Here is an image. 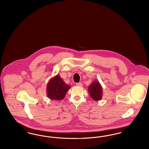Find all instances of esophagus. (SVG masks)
<instances>
[{
    "mask_svg": "<svg viewBox=\"0 0 149 149\" xmlns=\"http://www.w3.org/2000/svg\"><path fill=\"white\" fill-rule=\"evenodd\" d=\"M76 85H77L78 86H83L82 83H78L76 84Z\"/></svg>",
    "mask_w": 149,
    "mask_h": 149,
    "instance_id": "1",
    "label": "esophagus"
}]
</instances>
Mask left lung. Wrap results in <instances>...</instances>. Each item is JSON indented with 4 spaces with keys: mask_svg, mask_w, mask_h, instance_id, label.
I'll list each match as a JSON object with an SVG mask.
<instances>
[{
    "mask_svg": "<svg viewBox=\"0 0 149 149\" xmlns=\"http://www.w3.org/2000/svg\"><path fill=\"white\" fill-rule=\"evenodd\" d=\"M88 92L91 98L94 100H99L102 97V87L98 81L95 80L88 86Z\"/></svg>",
    "mask_w": 149,
    "mask_h": 149,
    "instance_id": "left-lung-1",
    "label": "left lung"
}]
</instances>
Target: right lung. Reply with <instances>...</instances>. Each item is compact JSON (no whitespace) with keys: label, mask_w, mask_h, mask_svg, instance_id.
Segmentation results:
<instances>
[{"label":"right lung","mask_w":149,"mask_h":149,"mask_svg":"<svg viewBox=\"0 0 149 149\" xmlns=\"http://www.w3.org/2000/svg\"><path fill=\"white\" fill-rule=\"evenodd\" d=\"M70 88V85L65 84L60 76L56 75L50 79L47 85V95L51 100H62Z\"/></svg>","instance_id":"add662e5"}]
</instances>
